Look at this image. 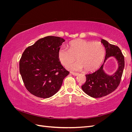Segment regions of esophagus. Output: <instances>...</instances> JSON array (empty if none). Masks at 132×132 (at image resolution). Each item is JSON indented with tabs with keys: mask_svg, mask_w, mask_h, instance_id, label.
<instances>
[{
	"mask_svg": "<svg viewBox=\"0 0 132 132\" xmlns=\"http://www.w3.org/2000/svg\"><path fill=\"white\" fill-rule=\"evenodd\" d=\"M70 73H71V74H72V75H74V76H77V75H78V73H73V72H71Z\"/></svg>",
	"mask_w": 132,
	"mask_h": 132,
	"instance_id": "1",
	"label": "esophagus"
}]
</instances>
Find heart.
<instances>
[{
    "label": "heart",
    "instance_id": "heart-1",
    "mask_svg": "<svg viewBox=\"0 0 132 132\" xmlns=\"http://www.w3.org/2000/svg\"><path fill=\"white\" fill-rule=\"evenodd\" d=\"M105 53V47L100 42L88 41L77 39L71 41L68 50L61 48L58 51V57L62 64L66 67L75 60L78 62L67 66L70 70H81L91 72L97 69L101 64Z\"/></svg>",
    "mask_w": 132,
    "mask_h": 132
}]
</instances>
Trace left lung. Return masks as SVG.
I'll return each instance as SVG.
<instances>
[{
  "instance_id": "obj_1",
  "label": "left lung",
  "mask_w": 132,
  "mask_h": 132,
  "mask_svg": "<svg viewBox=\"0 0 132 132\" xmlns=\"http://www.w3.org/2000/svg\"><path fill=\"white\" fill-rule=\"evenodd\" d=\"M101 42L106 49L103 63L109 57L114 56L118 61L119 68L113 75H108L103 69V64L97 71L85 75L86 80L81 88L87 95L94 98L105 96L116 89L121 82L125 68V57L119 48L111 45L105 39H101Z\"/></svg>"
}]
</instances>
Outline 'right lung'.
Returning a JSON list of instances; mask_svg holds the SVG:
<instances>
[{
    "mask_svg": "<svg viewBox=\"0 0 132 132\" xmlns=\"http://www.w3.org/2000/svg\"><path fill=\"white\" fill-rule=\"evenodd\" d=\"M64 41L62 38L50 36L38 39L23 52L20 73L26 89L35 96H52L69 74L58 57L60 46Z\"/></svg>",
    "mask_w": 132,
    "mask_h": 132,
    "instance_id": "obj_1",
    "label": "right lung"
}]
</instances>
